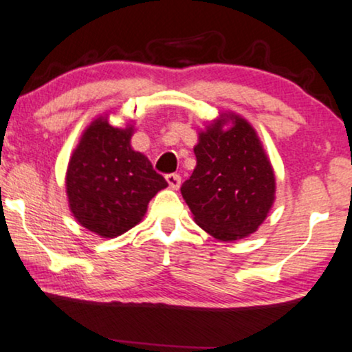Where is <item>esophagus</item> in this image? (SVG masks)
<instances>
[{
    "mask_svg": "<svg viewBox=\"0 0 352 352\" xmlns=\"http://www.w3.org/2000/svg\"><path fill=\"white\" fill-rule=\"evenodd\" d=\"M166 182L173 190H177L181 187V176L179 175H168Z\"/></svg>",
    "mask_w": 352,
    "mask_h": 352,
    "instance_id": "obj_1",
    "label": "esophagus"
}]
</instances>
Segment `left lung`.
Segmentation results:
<instances>
[{"label":"left lung","mask_w":352,"mask_h":352,"mask_svg":"<svg viewBox=\"0 0 352 352\" xmlns=\"http://www.w3.org/2000/svg\"><path fill=\"white\" fill-rule=\"evenodd\" d=\"M197 165L181 187L197 226L221 242L256 232L276 200V175L256 129L223 112L199 131Z\"/></svg>","instance_id":"8db88e82"}]
</instances>
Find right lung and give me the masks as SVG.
<instances>
[{"mask_svg": "<svg viewBox=\"0 0 352 352\" xmlns=\"http://www.w3.org/2000/svg\"><path fill=\"white\" fill-rule=\"evenodd\" d=\"M134 124L112 126L109 113L85 128L65 173L69 210L76 223L102 239H115L139 224L165 177L131 147Z\"/></svg>", "mask_w": 352, "mask_h": 352, "instance_id": "right-lung-1", "label": "right lung"}]
</instances>
